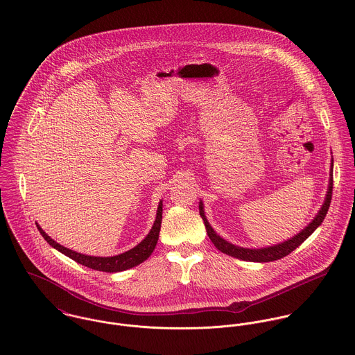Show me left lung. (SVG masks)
I'll return each instance as SVG.
<instances>
[{
  "label": "left lung",
  "mask_w": 355,
  "mask_h": 355,
  "mask_svg": "<svg viewBox=\"0 0 355 355\" xmlns=\"http://www.w3.org/2000/svg\"><path fill=\"white\" fill-rule=\"evenodd\" d=\"M332 168H334V160L331 163V177H329V185H328V192L325 196V202L321 207V210L315 215V218L304 227L302 229V232H299L296 236H293L292 239L276 244V245H270V247H263V248H243L239 245H234L226 240H223L219 234H216V232L211 227V225L209 223L206 215H205V209H203V203H199V211L200 216L205 220V226L207 230V234L210 237V240L213 241L214 245L223 254L234 257L237 259H243V261H250V262H273L277 259H282L284 257H286L288 254H291L293 250H296L324 220V218L327 216V213L329 210V205H331V199H332V188H334V177H332Z\"/></svg>",
  "instance_id": "8db88e82"
}]
</instances>
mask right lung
<instances>
[{
	"label": "right lung",
	"instance_id": "add662e5",
	"mask_svg": "<svg viewBox=\"0 0 355 355\" xmlns=\"http://www.w3.org/2000/svg\"><path fill=\"white\" fill-rule=\"evenodd\" d=\"M162 202L157 206V211H156V219L153 222L152 229L149 230V233L146 234V237L142 240L140 244H137L135 248L115 255V257H90V255H83L79 254L76 251H72L70 248H66L63 245H60L59 243H56L53 239H51L42 229L40 225H37L40 233L42 234V237L49 243V245H52L53 248H56L58 251H60L62 254H64L66 257L71 258L75 262H78L79 265L87 266L90 269L98 270V272H107V273H116V272H123L128 269H132L137 265L142 263L145 259H148L150 257V254L153 252L157 239H159V232H160V223H162Z\"/></svg>",
	"mask_w": 355,
	"mask_h": 355
}]
</instances>
